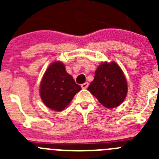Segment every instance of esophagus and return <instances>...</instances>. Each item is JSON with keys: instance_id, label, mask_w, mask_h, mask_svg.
<instances>
[{"instance_id": "obj_1", "label": "esophagus", "mask_w": 159, "mask_h": 159, "mask_svg": "<svg viewBox=\"0 0 159 159\" xmlns=\"http://www.w3.org/2000/svg\"><path fill=\"white\" fill-rule=\"evenodd\" d=\"M88 85H89V84H88V82L84 83V84H83L82 85H81V88H82L83 89H86V88H88Z\"/></svg>"}]
</instances>
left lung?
I'll return each mask as SVG.
<instances>
[{
	"instance_id": "8db88e82",
	"label": "left lung",
	"mask_w": 159,
	"mask_h": 159,
	"mask_svg": "<svg viewBox=\"0 0 159 159\" xmlns=\"http://www.w3.org/2000/svg\"><path fill=\"white\" fill-rule=\"evenodd\" d=\"M88 90L101 104L111 109L119 106L127 96V80L116 62H103L95 71Z\"/></svg>"
}]
</instances>
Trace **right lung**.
<instances>
[{
  "mask_svg": "<svg viewBox=\"0 0 159 159\" xmlns=\"http://www.w3.org/2000/svg\"><path fill=\"white\" fill-rule=\"evenodd\" d=\"M81 87L66 71L60 61L52 63L43 74L40 86L42 101L52 110L61 111L69 104Z\"/></svg>",
  "mask_w": 159,
  "mask_h": 159,
  "instance_id": "obj_1",
  "label": "right lung"
}]
</instances>
